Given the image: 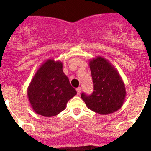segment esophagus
Masks as SVG:
<instances>
[{"label":"esophagus","instance_id":"esophagus-1","mask_svg":"<svg viewBox=\"0 0 151 151\" xmlns=\"http://www.w3.org/2000/svg\"><path fill=\"white\" fill-rule=\"evenodd\" d=\"M77 95H80V93H81V88H77Z\"/></svg>","mask_w":151,"mask_h":151}]
</instances>
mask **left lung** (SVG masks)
Listing matches in <instances>:
<instances>
[{
  "mask_svg": "<svg viewBox=\"0 0 151 151\" xmlns=\"http://www.w3.org/2000/svg\"><path fill=\"white\" fill-rule=\"evenodd\" d=\"M89 66L93 83L91 95L81 94L88 109L100 115L116 112L126 99V88L121 75L109 61L101 56L91 59Z\"/></svg>",
  "mask_w": 151,
  "mask_h": 151,
  "instance_id": "8db88e82",
  "label": "left lung"
}]
</instances>
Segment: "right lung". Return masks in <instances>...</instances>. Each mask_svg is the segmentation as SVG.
Instances as JSON below:
<instances>
[{"mask_svg": "<svg viewBox=\"0 0 151 151\" xmlns=\"http://www.w3.org/2000/svg\"><path fill=\"white\" fill-rule=\"evenodd\" d=\"M33 111L45 117H52L64 110L70 99L77 94L63 71V63L48 59L33 76L27 91Z\"/></svg>", "mask_w": 151, "mask_h": 151, "instance_id": "1", "label": "right lung"}]
</instances>
